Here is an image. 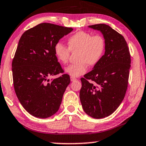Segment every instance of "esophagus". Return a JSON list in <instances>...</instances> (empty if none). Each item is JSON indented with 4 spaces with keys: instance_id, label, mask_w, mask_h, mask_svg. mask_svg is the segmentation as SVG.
Instances as JSON below:
<instances>
[{
    "instance_id": "1",
    "label": "esophagus",
    "mask_w": 146,
    "mask_h": 146,
    "mask_svg": "<svg viewBox=\"0 0 146 146\" xmlns=\"http://www.w3.org/2000/svg\"><path fill=\"white\" fill-rule=\"evenodd\" d=\"M76 80H77V79L75 78H73V77H71V82H73V81H75Z\"/></svg>"
}]
</instances>
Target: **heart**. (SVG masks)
Listing matches in <instances>:
<instances>
[{
	"instance_id": "1",
	"label": "heart",
	"mask_w": 146,
	"mask_h": 146,
	"mask_svg": "<svg viewBox=\"0 0 146 146\" xmlns=\"http://www.w3.org/2000/svg\"><path fill=\"white\" fill-rule=\"evenodd\" d=\"M68 48L62 43L54 45V52L59 62L65 64L69 58L70 50H78V62L71 64L64 68L66 74L75 78L84 75L87 66H94L99 62L105 50V40L100 35H93L86 31H79L71 35L67 40Z\"/></svg>"
}]
</instances>
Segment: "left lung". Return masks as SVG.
I'll return each instance as SVG.
<instances>
[{
  "mask_svg": "<svg viewBox=\"0 0 146 146\" xmlns=\"http://www.w3.org/2000/svg\"><path fill=\"white\" fill-rule=\"evenodd\" d=\"M99 31L105 52L91 71L81 78L80 101L84 111L100 119L113 113L123 101L128 87L131 55L124 36L105 24L88 26Z\"/></svg>",
  "mask_w": 146,
  "mask_h": 146,
  "instance_id": "8db88e82",
  "label": "left lung"
}]
</instances>
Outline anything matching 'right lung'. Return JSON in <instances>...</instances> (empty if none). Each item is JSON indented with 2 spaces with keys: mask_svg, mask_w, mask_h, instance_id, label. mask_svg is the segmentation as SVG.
I'll return each mask as SVG.
<instances>
[{
  "mask_svg": "<svg viewBox=\"0 0 146 146\" xmlns=\"http://www.w3.org/2000/svg\"><path fill=\"white\" fill-rule=\"evenodd\" d=\"M72 31V28L41 23L20 38L12 62L14 89L23 108L33 116L47 118L59 110L71 80L67 74L49 79L64 72L54 47Z\"/></svg>",
  "mask_w": 146,
  "mask_h": 146,
  "instance_id": "1",
  "label": "right lung"
}]
</instances>
